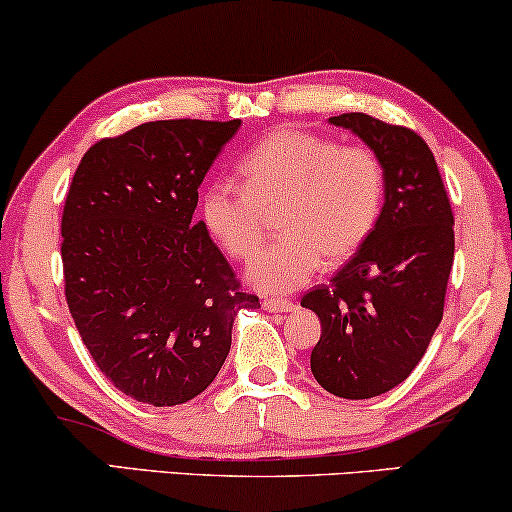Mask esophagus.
Returning a JSON list of instances; mask_svg holds the SVG:
<instances>
[{"label":"esophagus","instance_id":"1","mask_svg":"<svg viewBox=\"0 0 512 512\" xmlns=\"http://www.w3.org/2000/svg\"><path fill=\"white\" fill-rule=\"evenodd\" d=\"M263 307L268 312H293L296 310V303H291V300H279V298H265Z\"/></svg>","mask_w":512,"mask_h":512}]
</instances>
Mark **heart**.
<instances>
[{
	"instance_id": "heart-1",
	"label": "heart",
	"mask_w": 512,
	"mask_h": 512,
	"mask_svg": "<svg viewBox=\"0 0 512 512\" xmlns=\"http://www.w3.org/2000/svg\"><path fill=\"white\" fill-rule=\"evenodd\" d=\"M242 184L214 181L202 216L221 247L251 261L279 216L284 237L251 263L249 282L289 293L326 265L352 258L373 233L384 200V167L363 144L340 146L331 137L282 128L261 139L237 165Z\"/></svg>"
}]
</instances>
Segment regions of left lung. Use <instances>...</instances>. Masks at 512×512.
Here are the masks:
<instances>
[{
	"label": "left lung",
	"mask_w": 512,
	"mask_h": 512,
	"mask_svg": "<svg viewBox=\"0 0 512 512\" xmlns=\"http://www.w3.org/2000/svg\"><path fill=\"white\" fill-rule=\"evenodd\" d=\"M361 137L384 167L373 233L331 284L305 293L321 338L312 375L333 396L373 398L408 377L443 319L454 261V216L429 144L415 130L368 114L328 118Z\"/></svg>",
	"instance_id": "8db88e82"
}]
</instances>
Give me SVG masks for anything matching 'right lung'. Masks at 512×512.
<instances>
[{"instance_id": "1", "label": "right lung", "mask_w": 512, "mask_h": 512, "mask_svg": "<svg viewBox=\"0 0 512 512\" xmlns=\"http://www.w3.org/2000/svg\"><path fill=\"white\" fill-rule=\"evenodd\" d=\"M242 121H151L90 146L62 212L69 312L102 375L139 403L202 394L230 352L244 293L198 188Z\"/></svg>"}]
</instances>
